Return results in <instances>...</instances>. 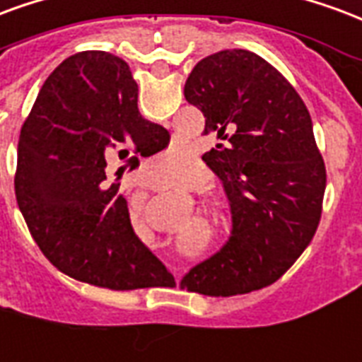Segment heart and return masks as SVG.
Segmentation results:
<instances>
[{"instance_id":"b5f03b06","label":"heart","mask_w":362,"mask_h":362,"mask_svg":"<svg viewBox=\"0 0 362 362\" xmlns=\"http://www.w3.org/2000/svg\"><path fill=\"white\" fill-rule=\"evenodd\" d=\"M178 163H182V153L176 151V149H168L165 153H160L153 163V170H168V168H174ZM207 180V173L205 170H199L197 173V178L195 182H205Z\"/></svg>"}]
</instances>
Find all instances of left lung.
<instances>
[{"label":"left lung","instance_id":"1","mask_svg":"<svg viewBox=\"0 0 362 362\" xmlns=\"http://www.w3.org/2000/svg\"><path fill=\"white\" fill-rule=\"evenodd\" d=\"M184 95L202 109L205 132L230 141L203 160L224 186L232 232L180 286L215 297L264 288L303 253L322 213L326 168L309 111L293 86L247 49L202 59Z\"/></svg>","mask_w":362,"mask_h":362}]
</instances>
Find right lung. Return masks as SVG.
Masks as SVG:
<instances>
[{
    "label": "right lung",
    "instance_id": "obj_1",
    "mask_svg": "<svg viewBox=\"0 0 362 362\" xmlns=\"http://www.w3.org/2000/svg\"><path fill=\"white\" fill-rule=\"evenodd\" d=\"M168 140L140 115L138 84L113 53H74L47 76L21 128L15 194L55 269L117 291L173 282L134 232L120 184H105L107 157L134 168Z\"/></svg>",
    "mask_w": 362,
    "mask_h": 362
}]
</instances>
